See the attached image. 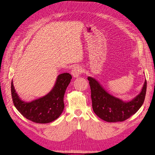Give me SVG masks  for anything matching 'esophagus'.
<instances>
[{
    "mask_svg": "<svg viewBox=\"0 0 155 155\" xmlns=\"http://www.w3.org/2000/svg\"><path fill=\"white\" fill-rule=\"evenodd\" d=\"M82 73V69L80 66H76L72 70V74L74 78L79 77Z\"/></svg>",
    "mask_w": 155,
    "mask_h": 155,
    "instance_id": "obj_1",
    "label": "esophagus"
}]
</instances>
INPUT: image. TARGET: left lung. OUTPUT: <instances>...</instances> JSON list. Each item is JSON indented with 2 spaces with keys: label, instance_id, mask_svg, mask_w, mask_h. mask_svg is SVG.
I'll return each mask as SVG.
<instances>
[{
  "label": "left lung",
  "instance_id": "8db88e82",
  "mask_svg": "<svg viewBox=\"0 0 155 155\" xmlns=\"http://www.w3.org/2000/svg\"><path fill=\"white\" fill-rule=\"evenodd\" d=\"M87 79L91 87L93 111L98 117L107 122L125 120L135 114L143 104L147 89L146 80L138 95L130 101L124 102L108 93L97 79L91 77Z\"/></svg>",
  "mask_w": 155,
  "mask_h": 155
}]
</instances>
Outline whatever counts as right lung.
<instances>
[{
  "instance_id": "obj_1",
  "label": "right lung",
  "mask_w": 155,
  "mask_h": 155,
  "mask_svg": "<svg viewBox=\"0 0 155 155\" xmlns=\"http://www.w3.org/2000/svg\"><path fill=\"white\" fill-rule=\"evenodd\" d=\"M71 79L72 76L69 73L61 74L48 94L29 102L19 97L12 81V97L14 106L21 114L32 122L41 124L53 122L63 111L64 96Z\"/></svg>"
}]
</instances>
